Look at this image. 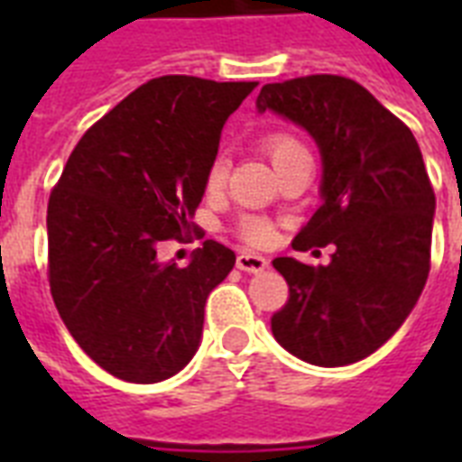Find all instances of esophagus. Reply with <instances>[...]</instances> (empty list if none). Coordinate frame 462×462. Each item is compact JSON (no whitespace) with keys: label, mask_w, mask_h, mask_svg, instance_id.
I'll return each mask as SVG.
<instances>
[{"label":"esophagus","mask_w":462,"mask_h":462,"mask_svg":"<svg viewBox=\"0 0 462 462\" xmlns=\"http://www.w3.org/2000/svg\"><path fill=\"white\" fill-rule=\"evenodd\" d=\"M268 266V261L259 254H252V252H239L237 254V268L239 271H246V273H259L263 268Z\"/></svg>","instance_id":"34e87169"}]
</instances>
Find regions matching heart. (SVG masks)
Instances as JSON below:
<instances>
[{"mask_svg":"<svg viewBox=\"0 0 462 462\" xmlns=\"http://www.w3.org/2000/svg\"><path fill=\"white\" fill-rule=\"evenodd\" d=\"M261 143H263V151L271 155L275 167H281L282 162H288V160L295 158V155L307 153V148H304L302 141L288 132L266 134ZM227 172H230V162H227V158H225L223 153H217L216 158L210 160L208 170H206V181H203V184H206V191H208V194H217V191L225 187V181H227ZM237 232L246 245L254 246H266L271 245V239H273V227H271V223L263 220V217H242L237 225Z\"/></svg>","mask_w":462,"mask_h":462,"instance_id":"heart-1","label":"heart"}]
</instances>
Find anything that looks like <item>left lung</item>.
<instances>
[{"label":"left lung","mask_w":462,"mask_h":462,"mask_svg":"<svg viewBox=\"0 0 462 462\" xmlns=\"http://www.w3.org/2000/svg\"><path fill=\"white\" fill-rule=\"evenodd\" d=\"M256 107L304 126L321 151L323 203L292 246H336L328 266L273 261L290 288L271 319L275 340L309 365L359 362L401 328L430 275L437 199L420 146L345 76L266 83Z\"/></svg>","instance_id":"1"}]
</instances>
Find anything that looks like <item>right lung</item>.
Here are the masks:
<instances>
[{
    "label": "right lung",
    "mask_w": 462,
    "mask_h": 462,
    "mask_svg": "<svg viewBox=\"0 0 462 462\" xmlns=\"http://www.w3.org/2000/svg\"><path fill=\"white\" fill-rule=\"evenodd\" d=\"M259 83L160 76L97 119L47 203V278L61 321L105 372L155 383L199 350L210 290L235 252L206 239L191 263L158 259L191 223L225 119Z\"/></svg>",
    "instance_id": "obj_1"
}]
</instances>
